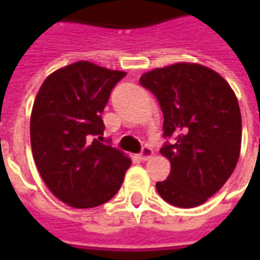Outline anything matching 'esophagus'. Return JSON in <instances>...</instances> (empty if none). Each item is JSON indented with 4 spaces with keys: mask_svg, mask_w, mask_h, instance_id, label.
Here are the masks:
<instances>
[{
    "mask_svg": "<svg viewBox=\"0 0 260 260\" xmlns=\"http://www.w3.org/2000/svg\"><path fill=\"white\" fill-rule=\"evenodd\" d=\"M153 156V150L149 146H143L142 147L141 153H139V158H141L142 161H146L149 158Z\"/></svg>",
    "mask_w": 260,
    "mask_h": 260,
    "instance_id": "esophagus-1",
    "label": "esophagus"
}]
</instances>
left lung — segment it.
Listing matches in <instances>:
<instances>
[{
  "instance_id": "obj_1",
  "label": "left lung",
  "mask_w": 260,
  "mask_h": 260,
  "mask_svg": "<svg viewBox=\"0 0 260 260\" xmlns=\"http://www.w3.org/2000/svg\"><path fill=\"white\" fill-rule=\"evenodd\" d=\"M141 85L163 111L160 152L171 163L158 195L177 207H195L213 196L233 174L241 150L238 100L225 80L198 64H174L141 76Z\"/></svg>"
}]
</instances>
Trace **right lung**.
Returning <instances> with one entry per match:
<instances>
[{"label": "right lung", "instance_id": "obj_1", "mask_svg": "<svg viewBox=\"0 0 260 260\" xmlns=\"http://www.w3.org/2000/svg\"><path fill=\"white\" fill-rule=\"evenodd\" d=\"M125 72L79 61L43 82L33 104L30 142L37 170L59 201L76 207L100 206L124 181L131 160L102 143V113Z\"/></svg>", "mask_w": 260, "mask_h": 260}]
</instances>
